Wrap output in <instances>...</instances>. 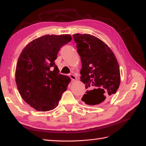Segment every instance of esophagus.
Masks as SVG:
<instances>
[{
	"label": "esophagus",
	"instance_id": "1",
	"mask_svg": "<svg viewBox=\"0 0 146 146\" xmlns=\"http://www.w3.org/2000/svg\"><path fill=\"white\" fill-rule=\"evenodd\" d=\"M70 78L71 79V80H72V81H76V80H77L76 77L75 75H70Z\"/></svg>",
	"mask_w": 146,
	"mask_h": 146
}]
</instances>
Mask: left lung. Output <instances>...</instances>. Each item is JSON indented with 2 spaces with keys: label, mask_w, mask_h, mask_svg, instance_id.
Instances as JSON below:
<instances>
[{
  "label": "left lung",
  "mask_w": 146,
  "mask_h": 146,
  "mask_svg": "<svg viewBox=\"0 0 146 146\" xmlns=\"http://www.w3.org/2000/svg\"><path fill=\"white\" fill-rule=\"evenodd\" d=\"M81 58L80 80L87 90L82 100L89 105L105 103L116 93L120 83L119 65L111 49L97 37L73 35Z\"/></svg>",
  "instance_id": "1"
}]
</instances>
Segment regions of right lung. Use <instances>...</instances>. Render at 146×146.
Returning a JSON list of instances; mask_svg holds the SVG:
<instances>
[{
	"label": "right lung",
	"mask_w": 146,
	"mask_h": 146,
	"mask_svg": "<svg viewBox=\"0 0 146 146\" xmlns=\"http://www.w3.org/2000/svg\"><path fill=\"white\" fill-rule=\"evenodd\" d=\"M70 35H45L33 40L22 51L15 69V82L23 100L36 110L58 106L71 80L61 75L54 60Z\"/></svg>",
	"instance_id": "obj_1"
}]
</instances>
